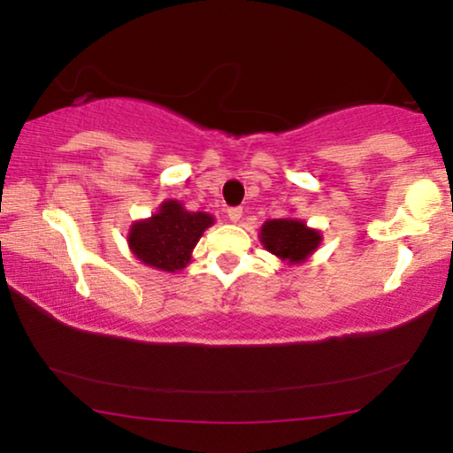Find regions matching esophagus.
<instances>
[{"mask_svg": "<svg viewBox=\"0 0 453 453\" xmlns=\"http://www.w3.org/2000/svg\"><path fill=\"white\" fill-rule=\"evenodd\" d=\"M241 217H242L241 206H234V209H227V219H230L232 223L241 221Z\"/></svg>", "mask_w": 453, "mask_h": 453, "instance_id": "1", "label": "esophagus"}]
</instances>
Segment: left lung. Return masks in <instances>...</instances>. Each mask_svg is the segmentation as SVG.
Wrapping results in <instances>:
<instances>
[{"instance_id": "1", "label": "left lung", "mask_w": 453, "mask_h": 453, "mask_svg": "<svg viewBox=\"0 0 453 453\" xmlns=\"http://www.w3.org/2000/svg\"><path fill=\"white\" fill-rule=\"evenodd\" d=\"M259 242L280 262L294 266L306 262L317 251L321 244V232L309 227L298 217H283L264 223L259 230Z\"/></svg>"}]
</instances>
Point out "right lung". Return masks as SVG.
<instances>
[{
  "mask_svg": "<svg viewBox=\"0 0 453 453\" xmlns=\"http://www.w3.org/2000/svg\"><path fill=\"white\" fill-rule=\"evenodd\" d=\"M215 223L211 212L187 211L183 202L165 200L149 219L132 223L127 234L129 251L144 266L176 273L191 262L197 241Z\"/></svg>",
  "mask_w": 453,
  "mask_h": 453,
  "instance_id": "1",
  "label": "right lung"
}]
</instances>
